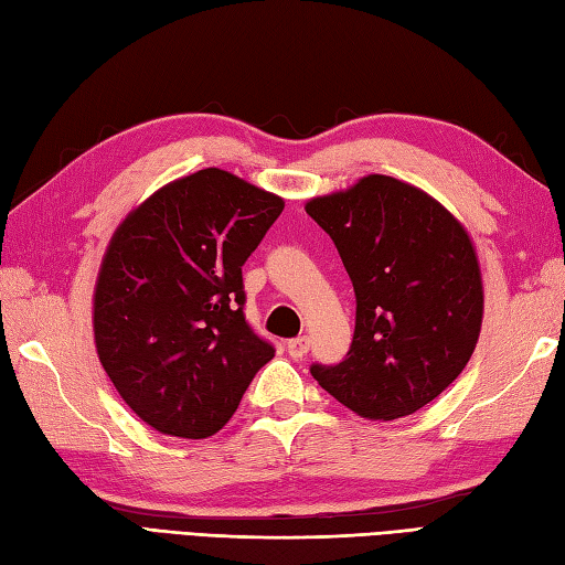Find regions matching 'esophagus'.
<instances>
[{"instance_id":"obj_1","label":"esophagus","mask_w":565,"mask_h":565,"mask_svg":"<svg viewBox=\"0 0 565 565\" xmlns=\"http://www.w3.org/2000/svg\"><path fill=\"white\" fill-rule=\"evenodd\" d=\"M287 353L295 360H302L309 353V338L307 335H299L292 338V341H287Z\"/></svg>"}]
</instances>
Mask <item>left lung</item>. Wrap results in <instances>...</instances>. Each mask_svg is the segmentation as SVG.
I'll use <instances>...</instances> for the list:
<instances>
[{
    "instance_id": "obj_1",
    "label": "left lung",
    "mask_w": 565,
    "mask_h": 565,
    "mask_svg": "<svg viewBox=\"0 0 565 565\" xmlns=\"http://www.w3.org/2000/svg\"><path fill=\"white\" fill-rule=\"evenodd\" d=\"M305 210L333 239L358 299L348 358L311 377L367 420L411 416L479 343L483 282L467 227L418 185L382 173Z\"/></svg>"
}]
</instances>
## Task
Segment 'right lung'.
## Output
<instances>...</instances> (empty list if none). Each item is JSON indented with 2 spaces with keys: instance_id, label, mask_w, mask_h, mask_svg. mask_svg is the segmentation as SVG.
<instances>
[{
  "instance_id": "add662e5",
  "label": "right lung",
  "mask_w": 565,
  "mask_h": 565,
  "mask_svg": "<svg viewBox=\"0 0 565 565\" xmlns=\"http://www.w3.org/2000/svg\"><path fill=\"white\" fill-rule=\"evenodd\" d=\"M282 207L280 195L210 167L161 185L113 232L94 287V343L149 428L215 435L273 360L244 319L242 266Z\"/></svg>"
}]
</instances>
